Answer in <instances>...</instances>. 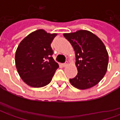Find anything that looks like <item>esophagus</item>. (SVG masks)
Returning a JSON list of instances; mask_svg holds the SVG:
<instances>
[{
	"label": "esophagus",
	"mask_w": 120,
	"mask_h": 120,
	"mask_svg": "<svg viewBox=\"0 0 120 120\" xmlns=\"http://www.w3.org/2000/svg\"><path fill=\"white\" fill-rule=\"evenodd\" d=\"M67 65H68V62H67V61H66L65 63H63L62 64V65L63 67H66V66H67Z\"/></svg>",
	"instance_id": "esophagus-1"
}]
</instances>
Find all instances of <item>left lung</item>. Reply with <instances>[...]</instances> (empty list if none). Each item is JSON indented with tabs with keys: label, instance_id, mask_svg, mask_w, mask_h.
I'll use <instances>...</instances> for the list:
<instances>
[{
	"label": "left lung",
	"instance_id": "left-lung-1",
	"mask_svg": "<svg viewBox=\"0 0 120 120\" xmlns=\"http://www.w3.org/2000/svg\"><path fill=\"white\" fill-rule=\"evenodd\" d=\"M75 53L77 75L69 81L79 90L97 85L105 75L108 65V54L103 42L90 31L77 30L63 34Z\"/></svg>",
	"mask_w": 120,
	"mask_h": 120
}]
</instances>
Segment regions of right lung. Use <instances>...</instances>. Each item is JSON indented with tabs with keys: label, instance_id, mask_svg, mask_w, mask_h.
Masks as SVG:
<instances>
[{
	"label": "right lung",
	"instance_id": "add662e5",
	"mask_svg": "<svg viewBox=\"0 0 120 120\" xmlns=\"http://www.w3.org/2000/svg\"><path fill=\"white\" fill-rule=\"evenodd\" d=\"M57 34L35 30L21 41L15 54L16 67L21 79L33 87H42L51 81L59 67L53 59L51 44Z\"/></svg>",
	"mask_w": 120,
	"mask_h": 120
}]
</instances>
